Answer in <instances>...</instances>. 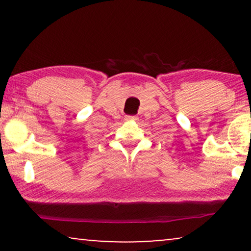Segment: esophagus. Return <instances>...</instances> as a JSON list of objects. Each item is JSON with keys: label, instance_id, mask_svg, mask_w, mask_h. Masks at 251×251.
<instances>
[{"label": "esophagus", "instance_id": "34e87169", "mask_svg": "<svg viewBox=\"0 0 251 251\" xmlns=\"http://www.w3.org/2000/svg\"><path fill=\"white\" fill-rule=\"evenodd\" d=\"M136 120H137V116H131V115L126 116V121H136Z\"/></svg>", "mask_w": 251, "mask_h": 251}]
</instances>
